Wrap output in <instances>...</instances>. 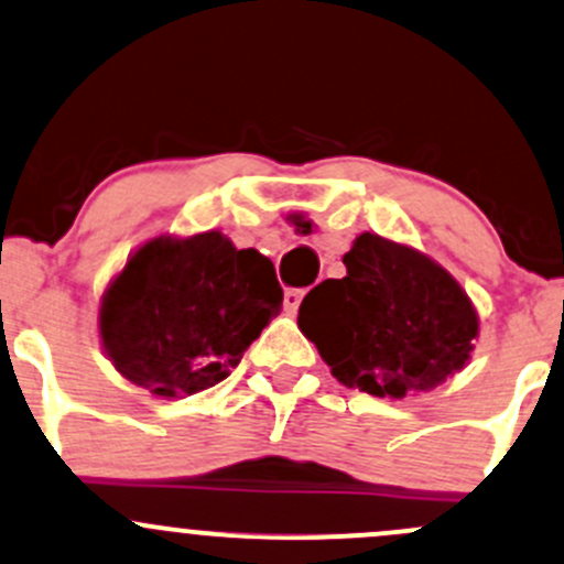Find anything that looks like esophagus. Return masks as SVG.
Returning <instances> with one entry per match:
<instances>
[{"label":"esophagus","mask_w":564,"mask_h":564,"mask_svg":"<svg viewBox=\"0 0 564 564\" xmlns=\"http://www.w3.org/2000/svg\"><path fill=\"white\" fill-rule=\"evenodd\" d=\"M300 302H302V292H297V289H289V292L283 294V311L297 313Z\"/></svg>","instance_id":"esophagus-1"}]
</instances>
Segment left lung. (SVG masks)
I'll return each mask as SVG.
<instances>
[{"mask_svg":"<svg viewBox=\"0 0 564 564\" xmlns=\"http://www.w3.org/2000/svg\"><path fill=\"white\" fill-rule=\"evenodd\" d=\"M343 264L346 275L311 289L297 316L343 387L402 400L470 361L476 305L435 259L361 232Z\"/></svg>","mask_w":564,"mask_h":564,"instance_id":"1","label":"left lung"}]
</instances>
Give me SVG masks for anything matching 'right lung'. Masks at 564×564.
Wrapping results in <instances>:
<instances>
[{"label": "right lung", "mask_w": 564, "mask_h": 564, "mask_svg": "<svg viewBox=\"0 0 564 564\" xmlns=\"http://www.w3.org/2000/svg\"><path fill=\"white\" fill-rule=\"evenodd\" d=\"M275 267L218 229L159 235L105 289L99 340L118 372L156 397L216 387L281 311Z\"/></svg>", "instance_id": "obj_1"}]
</instances>
